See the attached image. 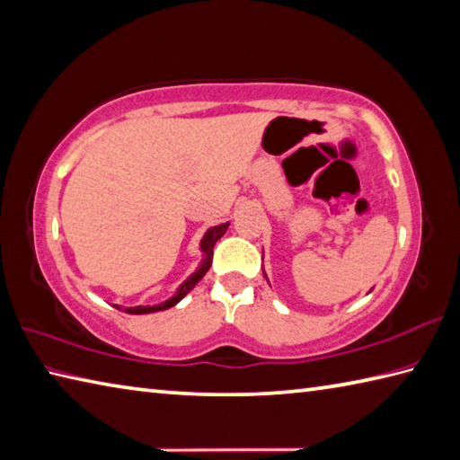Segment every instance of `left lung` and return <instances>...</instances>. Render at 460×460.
Segmentation results:
<instances>
[{"instance_id": "1", "label": "left lung", "mask_w": 460, "mask_h": 460, "mask_svg": "<svg viewBox=\"0 0 460 460\" xmlns=\"http://www.w3.org/2000/svg\"><path fill=\"white\" fill-rule=\"evenodd\" d=\"M262 274H264V279H266V272H264V268H262ZM268 280V279H266ZM368 292H372V290H368Z\"/></svg>"}]
</instances>
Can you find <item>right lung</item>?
Segmentation results:
<instances>
[{
  "mask_svg": "<svg viewBox=\"0 0 460 460\" xmlns=\"http://www.w3.org/2000/svg\"><path fill=\"white\" fill-rule=\"evenodd\" d=\"M228 226H230V222H224V224H218V226H212V228L206 230V234H204L202 240H200L202 262L198 264L196 270H194L192 274H190L188 279L178 286V290H176L174 294H172V296H170L168 300L158 302V305H152V306L148 305V306L126 308L128 314H152V312H160V310H168V308H172V306H176L178 302H180L181 298H184L190 290H194V286L204 279V274H206L208 270H210V266H212V254H214V252H212L214 244L224 236V234H226Z\"/></svg>",
  "mask_w": 460,
  "mask_h": 460,
  "instance_id": "add662e5",
  "label": "right lung"
}]
</instances>
